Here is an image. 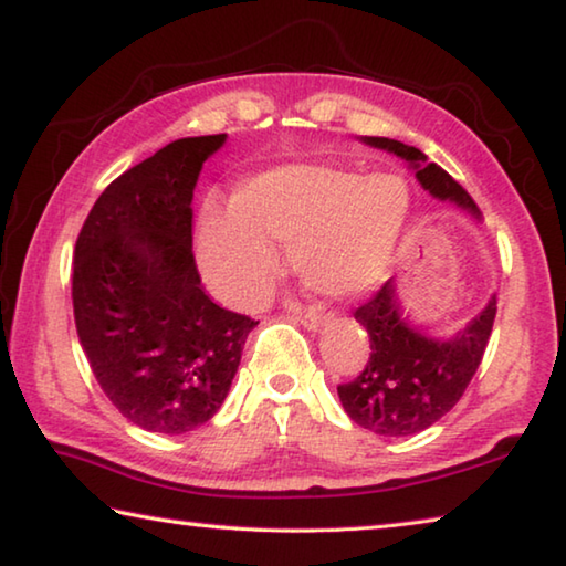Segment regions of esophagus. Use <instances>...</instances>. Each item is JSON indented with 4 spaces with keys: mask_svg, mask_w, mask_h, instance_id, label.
<instances>
[{
    "mask_svg": "<svg viewBox=\"0 0 566 566\" xmlns=\"http://www.w3.org/2000/svg\"><path fill=\"white\" fill-rule=\"evenodd\" d=\"M294 319L300 322V324H304L306 329H319L322 324H327V314L310 310V312H296V314H294Z\"/></svg>",
    "mask_w": 566,
    "mask_h": 566,
    "instance_id": "obj_1",
    "label": "esophagus"
}]
</instances>
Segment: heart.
I'll return each mask as SVG.
<instances>
[{
    "instance_id": "heart-1",
    "label": "heart",
    "mask_w": 566,
    "mask_h": 566,
    "mask_svg": "<svg viewBox=\"0 0 566 566\" xmlns=\"http://www.w3.org/2000/svg\"><path fill=\"white\" fill-rule=\"evenodd\" d=\"M407 217L409 187L397 175L290 165L247 181L234 214H207L202 262L219 294L254 304L274 282L272 244H282L310 290L349 300L387 280Z\"/></svg>"
}]
</instances>
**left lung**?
<instances>
[{"mask_svg": "<svg viewBox=\"0 0 566 566\" xmlns=\"http://www.w3.org/2000/svg\"><path fill=\"white\" fill-rule=\"evenodd\" d=\"M364 145L387 149L407 159L419 185L437 199L482 217L467 189L417 147L387 137H361ZM496 314V296L452 339H432L409 327L401 317L395 282L354 310L369 334V359L347 385H339L342 407L352 421L381 437H409L424 432L452 409L482 364Z\"/></svg>", "mask_w": 566, "mask_h": 566, "instance_id": "8db88e82", "label": "left lung"}]
</instances>
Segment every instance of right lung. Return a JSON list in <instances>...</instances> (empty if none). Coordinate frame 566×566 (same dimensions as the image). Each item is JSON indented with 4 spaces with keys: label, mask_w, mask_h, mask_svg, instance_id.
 <instances>
[{
    "label": "right lung",
    "mask_w": 566,
    "mask_h": 566,
    "mask_svg": "<svg viewBox=\"0 0 566 566\" xmlns=\"http://www.w3.org/2000/svg\"><path fill=\"white\" fill-rule=\"evenodd\" d=\"M224 139H177L127 169L76 237L72 302L82 349L107 399L147 432L207 424L256 324L209 300L191 252V197Z\"/></svg>",
    "instance_id": "obj_1"
}]
</instances>
